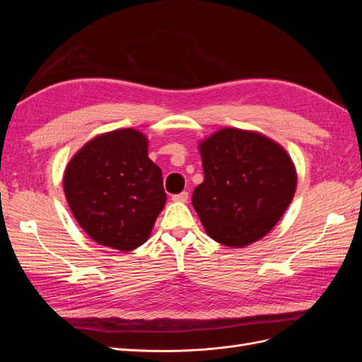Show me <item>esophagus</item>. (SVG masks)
Returning <instances> with one entry per match:
<instances>
[{
	"label": "esophagus",
	"instance_id": "esophagus-1",
	"mask_svg": "<svg viewBox=\"0 0 362 362\" xmlns=\"http://www.w3.org/2000/svg\"><path fill=\"white\" fill-rule=\"evenodd\" d=\"M187 199H189V193L187 192H181L178 194H173L172 196V201H175V202H187Z\"/></svg>",
	"mask_w": 362,
	"mask_h": 362
}]
</instances>
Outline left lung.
Masks as SVG:
<instances>
[{"mask_svg":"<svg viewBox=\"0 0 362 362\" xmlns=\"http://www.w3.org/2000/svg\"><path fill=\"white\" fill-rule=\"evenodd\" d=\"M204 181L192 204L217 243L245 247L288 208L298 177L287 151L254 131L223 128L199 144Z\"/></svg>","mask_w":362,"mask_h":362,"instance_id":"obj_1","label":"left lung"}]
</instances>
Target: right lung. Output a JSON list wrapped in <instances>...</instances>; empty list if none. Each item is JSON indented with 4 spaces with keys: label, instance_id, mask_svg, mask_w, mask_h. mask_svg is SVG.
Here are the masks:
<instances>
[{
    "label": "right lung",
    "instance_id": "obj_1",
    "mask_svg": "<svg viewBox=\"0 0 362 362\" xmlns=\"http://www.w3.org/2000/svg\"><path fill=\"white\" fill-rule=\"evenodd\" d=\"M63 190L87 235L122 252L146 242L166 204L161 169L148 157L145 134L133 128L87 141L64 170Z\"/></svg>",
    "mask_w": 362,
    "mask_h": 362
}]
</instances>
